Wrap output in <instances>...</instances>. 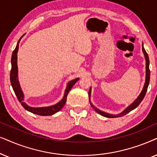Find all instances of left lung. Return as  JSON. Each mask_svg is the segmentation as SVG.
Listing matches in <instances>:
<instances>
[{
	"mask_svg": "<svg viewBox=\"0 0 157 157\" xmlns=\"http://www.w3.org/2000/svg\"><path fill=\"white\" fill-rule=\"evenodd\" d=\"M142 51H143V52H144V57H145V59H146V80H145V83H144L143 90H142L141 93H140V95L139 96H138V98H136V99L130 105L128 106V107H127L126 109L124 110V111L121 112V113H119V114L113 115V114H109V113H108L102 111V110L98 109V108H96L95 106H94L93 104L90 103V95H91V87H90V89L89 93H88L89 101H90V105L93 108V109L95 110V111L98 113L100 114L101 116H103L104 117H106V118H117V117H121V116H125V115H126L127 113H128L129 112H131V110H133V109H135V108H137L138 106H139V104L141 103V101L144 99V96H145L146 93H147V88H148V86H149V80H150L149 59V56H148L147 52H146L145 49H144L143 44H142Z\"/></svg>",
	"mask_w": 157,
	"mask_h": 157,
	"instance_id": "left-lung-1",
	"label": "left lung"
}]
</instances>
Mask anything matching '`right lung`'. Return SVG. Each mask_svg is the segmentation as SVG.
<instances>
[{"instance_id": "add662e5", "label": "right lung", "mask_w": 157, "mask_h": 157, "mask_svg": "<svg viewBox=\"0 0 157 157\" xmlns=\"http://www.w3.org/2000/svg\"><path fill=\"white\" fill-rule=\"evenodd\" d=\"M22 37V36H21ZM21 39L18 40L17 45L13 52L11 57V70H10V83H11L12 87L15 93L16 97H17L18 101L20 102L21 105L24 107L25 109L28 111L32 113L39 115V116H52L58 111H59L60 110L63 108L64 104L66 103L67 100V96L69 92L70 91V90L73 87L77 80H79V78H76L75 80H72L70 81L67 83V85L66 90L64 91V95L62 99L60 100L59 103L55 104V105H52V106H48V107H41V108H33L29 106L27 104L24 102V95L23 93V91L21 88L19 82H18V66H17V53L18 50V44H19V41Z\"/></svg>"}]
</instances>
